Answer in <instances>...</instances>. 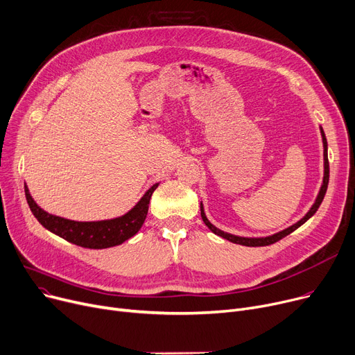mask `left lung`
<instances>
[{"label": "left lung", "instance_id": "8db88e82", "mask_svg": "<svg viewBox=\"0 0 355 355\" xmlns=\"http://www.w3.org/2000/svg\"><path fill=\"white\" fill-rule=\"evenodd\" d=\"M321 136H322V144H324V179H322L321 189H320V193H318V196H317L314 205L311 206V209L306 212V215H305L301 220H298V222L294 223L293 226H289V227L284 229V231H281V232H278V234H274V235H270V236H263V238H245V236H236V235H232V234L223 232V231H220V229H218L216 226H214V225L209 222V219L206 218L205 211H203V205L200 203V216H202L205 225H206L207 227H209L215 235H218V236H220V238H223V239H227L229 242H234V243L243 245V246H266V245L278 242L279 239L285 238V236L289 235V234H293V232L295 231V229H298L301 225H304L312 215H314V214L318 211V207H320V205H321V202H322V199H324V196H325V192H327L328 180H329V163H328V144H327V139H325V133H324L322 128H321Z\"/></svg>", "mask_w": 355, "mask_h": 355}]
</instances>
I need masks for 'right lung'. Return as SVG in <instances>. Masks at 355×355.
Masks as SVG:
<instances>
[{
	"label": "right lung",
	"mask_w": 355,
	"mask_h": 355,
	"mask_svg": "<svg viewBox=\"0 0 355 355\" xmlns=\"http://www.w3.org/2000/svg\"><path fill=\"white\" fill-rule=\"evenodd\" d=\"M157 186L159 183H155L128 214L114 219L96 222H77L47 214L34 202L27 184L24 186V191L33 215L50 232L83 248L104 249L120 245L139 232L148 215L152 193Z\"/></svg>",
	"instance_id": "add662e5"
}]
</instances>
